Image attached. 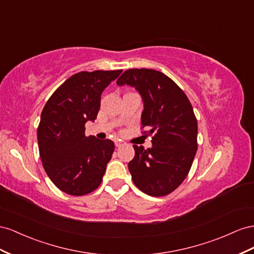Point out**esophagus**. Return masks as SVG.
<instances>
[{
    "mask_svg": "<svg viewBox=\"0 0 254 254\" xmlns=\"http://www.w3.org/2000/svg\"><path fill=\"white\" fill-rule=\"evenodd\" d=\"M122 144H123V141H121V140H119V139H117V140H115V146L116 147H121L122 146Z\"/></svg>",
    "mask_w": 254,
    "mask_h": 254,
    "instance_id": "esophagus-1",
    "label": "esophagus"
}]
</instances>
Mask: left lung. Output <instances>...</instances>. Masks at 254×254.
Here are the masks:
<instances>
[{"label": "left lung", "mask_w": 254, "mask_h": 254, "mask_svg": "<svg viewBox=\"0 0 254 254\" xmlns=\"http://www.w3.org/2000/svg\"><path fill=\"white\" fill-rule=\"evenodd\" d=\"M143 100L141 132L152 135V148L133 144L128 163L134 184L152 197H163L182 184L198 149V122L187 96L170 77L153 69H128L118 78Z\"/></svg>", "instance_id": "obj_1"}]
</instances>
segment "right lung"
Instances as JSON below:
<instances>
[{"instance_id":"obj_1","label":"right lung","mask_w":254,"mask_h":254,"mask_svg":"<svg viewBox=\"0 0 254 254\" xmlns=\"http://www.w3.org/2000/svg\"><path fill=\"white\" fill-rule=\"evenodd\" d=\"M122 70L82 71L64 81L43 107L37 128L39 154L54 185L71 195L96 190L115 150L112 140L85 135L95 121L101 95Z\"/></svg>"}]
</instances>
